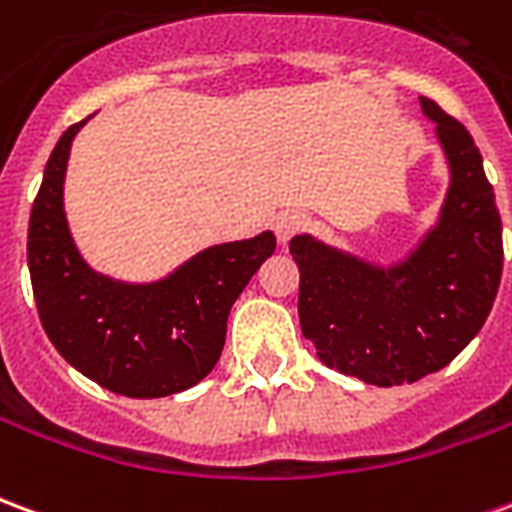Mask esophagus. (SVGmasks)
Instances as JSON below:
<instances>
[{
  "label": "esophagus",
  "instance_id": "34e87169",
  "mask_svg": "<svg viewBox=\"0 0 512 512\" xmlns=\"http://www.w3.org/2000/svg\"><path fill=\"white\" fill-rule=\"evenodd\" d=\"M310 227V216L301 211H285L279 213L277 222H274V230H277L279 241L285 244V241H290L293 235L301 233V230H307Z\"/></svg>",
  "mask_w": 512,
  "mask_h": 512
}]
</instances>
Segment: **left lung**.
<instances>
[{
    "mask_svg": "<svg viewBox=\"0 0 512 512\" xmlns=\"http://www.w3.org/2000/svg\"><path fill=\"white\" fill-rule=\"evenodd\" d=\"M422 112L450 161L439 224L406 263L381 271L296 235L299 321L318 359L365 384L419 381L483 329L502 279V219L472 134L430 98Z\"/></svg>",
    "mask_w": 512,
    "mask_h": 512,
    "instance_id": "left-lung-1",
    "label": "left lung"
}]
</instances>
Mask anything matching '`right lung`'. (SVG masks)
I'll use <instances>...</instances> for the list:
<instances>
[{
  "instance_id": "right-lung-1",
  "label": "right lung",
  "mask_w": 512,
  "mask_h": 512,
  "mask_svg": "<svg viewBox=\"0 0 512 512\" xmlns=\"http://www.w3.org/2000/svg\"><path fill=\"white\" fill-rule=\"evenodd\" d=\"M73 123L51 150L32 213L27 263L43 329L65 362L126 397L189 389L219 362L227 315L277 238L263 233L205 249L156 285H120L84 266L62 211Z\"/></svg>"
}]
</instances>
